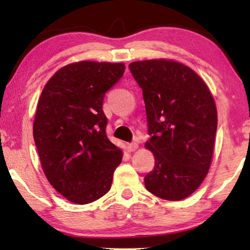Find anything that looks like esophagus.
Returning <instances> with one entry per match:
<instances>
[{
  "instance_id": "obj_1",
  "label": "esophagus",
  "mask_w": 250,
  "mask_h": 250,
  "mask_svg": "<svg viewBox=\"0 0 250 250\" xmlns=\"http://www.w3.org/2000/svg\"><path fill=\"white\" fill-rule=\"evenodd\" d=\"M139 148V145L138 143H135V142H132V143H129V145L127 146V150L129 152H133V151H135L136 149Z\"/></svg>"
}]
</instances>
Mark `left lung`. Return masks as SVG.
<instances>
[{"label": "left lung", "instance_id": "1", "mask_svg": "<svg viewBox=\"0 0 250 250\" xmlns=\"http://www.w3.org/2000/svg\"><path fill=\"white\" fill-rule=\"evenodd\" d=\"M142 88L148 133L146 146L155 167L145 177L146 190L166 200L196 191L210 167L217 111L209 88L198 74L173 60L129 63Z\"/></svg>", "mask_w": 250, "mask_h": 250}]
</instances>
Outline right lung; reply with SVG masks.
<instances>
[{"label": "right lung", "instance_id": "right-lung-1", "mask_svg": "<svg viewBox=\"0 0 250 250\" xmlns=\"http://www.w3.org/2000/svg\"><path fill=\"white\" fill-rule=\"evenodd\" d=\"M124 63L81 61L50 78L37 104L33 133L51 186L71 203H93L110 190L123 152L105 134V92Z\"/></svg>", "mask_w": 250, "mask_h": 250}]
</instances>
